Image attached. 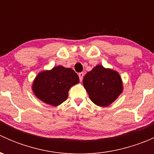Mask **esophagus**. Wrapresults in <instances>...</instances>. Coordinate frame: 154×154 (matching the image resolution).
Instances as JSON below:
<instances>
[{
	"label": "esophagus",
	"instance_id": "34e87169",
	"mask_svg": "<svg viewBox=\"0 0 154 154\" xmlns=\"http://www.w3.org/2000/svg\"><path fill=\"white\" fill-rule=\"evenodd\" d=\"M79 78H80V81H82L83 80V76H84V74L83 73H79Z\"/></svg>",
	"mask_w": 154,
	"mask_h": 154
}]
</instances>
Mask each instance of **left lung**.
I'll use <instances>...</instances> for the list:
<instances>
[{
	"label": "left lung",
	"instance_id": "left-lung-1",
	"mask_svg": "<svg viewBox=\"0 0 154 154\" xmlns=\"http://www.w3.org/2000/svg\"><path fill=\"white\" fill-rule=\"evenodd\" d=\"M83 84L94 104L107 106L118 98L123 91L119 73L97 65L84 76Z\"/></svg>",
	"mask_w": 154,
	"mask_h": 154
}]
</instances>
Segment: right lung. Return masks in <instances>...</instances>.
Returning a JSON list of instances; mask_svg holds the SVG:
<instances>
[{"label":"right lung","instance_id":"obj_1","mask_svg":"<svg viewBox=\"0 0 154 154\" xmlns=\"http://www.w3.org/2000/svg\"><path fill=\"white\" fill-rule=\"evenodd\" d=\"M79 80L74 70L59 66L40 72L34 80L32 88L42 101L57 106L67 100L70 88Z\"/></svg>","mask_w":154,"mask_h":154}]
</instances>
